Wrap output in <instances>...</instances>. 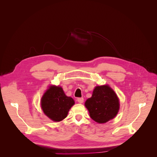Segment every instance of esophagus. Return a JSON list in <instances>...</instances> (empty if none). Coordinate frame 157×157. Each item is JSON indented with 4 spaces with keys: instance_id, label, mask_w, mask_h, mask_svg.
Returning <instances> with one entry per match:
<instances>
[{
    "instance_id": "1",
    "label": "esophagus",
    "mask_w": 157,
    "mask_h": 157,
    "mask_svg": "<svg viewBox=\"0 0 157 157\" xmlns=\"http://www.w3.org/2000/svg\"><path fill=\"white\" fill-rule=\"evenodd\" d=\"M77 101L79 103H82L84 102V98H78L77 99Z\"/></svg>"
}]
</instances>
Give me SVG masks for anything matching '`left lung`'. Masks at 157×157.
<instances>
[{"label": "left lung", "mask_w": 157, "mask_h": 157, "mask_svg": "<svg viewBox=\"0 0 157 157\" xmlns=\"http://www.w3.org/2000/svg\"><path fill=\"white\" fill-rule=\"evenodd\" d=\"M84 105L90 117L99 124L115 118L120 108L117 95L109 85L95 87L92 97L86 99Z\"/></svg>", "instance_id": "8db88e82"}]
</instances>
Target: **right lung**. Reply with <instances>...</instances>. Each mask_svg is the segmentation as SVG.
Listing matches in <instances>:
<instances>
[{
    "label": "right lung",
    "instance_id": "1",
    "mask_svg": "<svg viewBox=\"0 0 157 157\" xmlns=\"http://www.w3.org/2000/svg\"><path fill=\"white\" fill-rule=\"evenodd\" d=\"M75 101L65 94L61 86H50L42 96L41 108L44 113L52 121L59 122L67 117Z\"/></svg>",
    "mask_w": 157,
    "mask_h": 157
}]
</instances>
